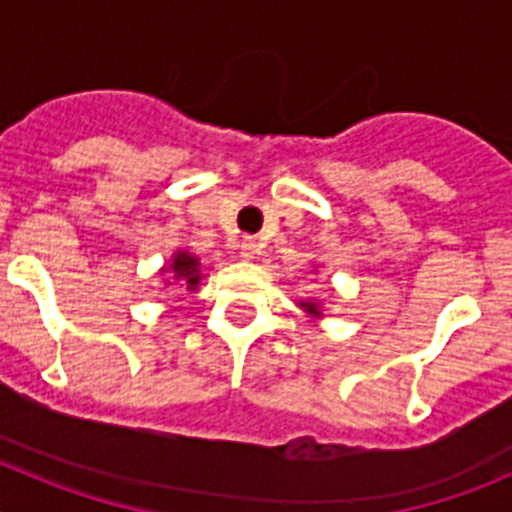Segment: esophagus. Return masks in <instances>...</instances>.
Instances as JSON below:
<instances>
[{"instance_id": "1", "label": "esophagus", "mask_w": 512, "mask_h": 512, "mask_svg": "<svg viewBox=\"0 0 512 512\" xmlns=\"http://www.w3.org/2000/svg\"><path fill=\"white\" fill-rule=\"evenodd\" d=\"M261 253V246H259V241H256V238H246V241L241 243V256L243 259H256V256H259Z\"/></svg>"}]
</instances>
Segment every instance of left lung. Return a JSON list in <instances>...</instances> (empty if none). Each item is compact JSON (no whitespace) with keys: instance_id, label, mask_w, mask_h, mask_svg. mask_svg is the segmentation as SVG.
<instances>
[{"instance_id":"obj_1","label":"left lung","mask_w":512,"mask_h":512,"mask_svg":"<svg viewBox=\"0 0 512 512\" xmlns=\"http://www.w3.org/2000/svg\"><path fill=\"white\" fill-rule=\"evenodd\" d=\"M302 305H305L310 312H315V315H318V307H315V302H302Z\"/></svg>"}]
</instances>
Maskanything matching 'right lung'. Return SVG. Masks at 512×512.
I'll use <instances>...</instances> for the list:
<instances>
[{"label": "right lung", "mask_w": 512, "mask_h": 512, "mask_svg": "<svg viewBox=\"0 0 512 512\" xmlns=\"http://www.w3.org/2000/svg\"><path fill=\"white\" fill-rule=\"evenodd\" d=\"M171 269H174L176 279H184V282H187V289H194L200 284V261L194 259V256H189V253H176Z\"/></svg>", "instance_id": "add662e5"}]
</instances>
